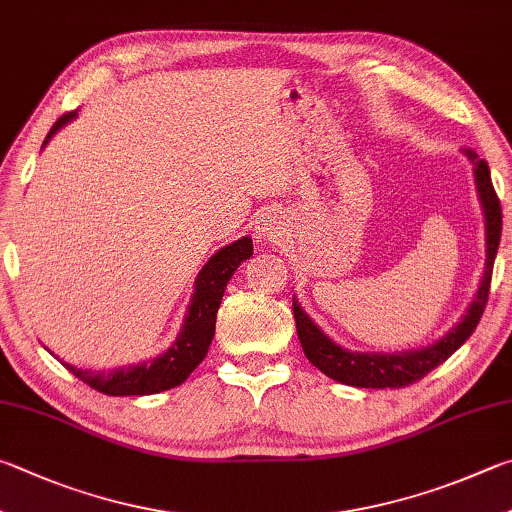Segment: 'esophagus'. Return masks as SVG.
Instances as JSON below:
<instances>
[{
	"label": "esophagus",
	"mask_w": 512,
	"mask_h": 512,
	"mask_svg": "<svg viewBox=\"0 0 512 512\" xmlns=\"http://www.w3.org/2000/svg\"><path fill=\"white\" fill-rule=\"evenodd\" d=\"M257 237L259 239H266V241H275L282 237L284 232V224H282V217L275 215V212H268L262 219H259L257 224Z\"/></svg>",
	"instance_id": "obj_1"
}]
</instances>
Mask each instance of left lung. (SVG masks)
<instances>
[{
	"instance_id": "obj_1",
	"label": "left lung",
	"mask_w": 512,
	"mask_h": 512,
	"mask_svg": "<svg viewBox=\"0 0 512 512\" xmlns=\"http://www.w3.org/2000/svg\"><path fill=\"white\" fill-rule=\"evenodd\" d=\"M466 156L475 165V181L479 190V199L483 206V215H486V271H483L479 291L472 300L468 313L463 320L454 327L448 336L441 338L436 345L425 347L421 351H405V353H358L347 351L338 347L329 336L315 327L309 315H306L300 304L293 300V315L300 345L315 367L329 378L338 380L342 385L351 387H371V389H385V387H407L430 374L434 367L448 360L454 351H457L463 342H466L483 315V309L488 304L490 293V280H492V264H495V255L499 248L501 237V203L495 188L490 181L488 163L479 159L475 150H466Z\"/></svg>"
}]
</instances>
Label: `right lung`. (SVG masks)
Returning <instances> with one entry per match:
<instances>
[{
    "instance_id": "right-lung-1",
    "label": "right lung",
    "mask_w": 512,
    "mask_h": 512,
    "mask_svg": "<svg viewBox=\"0 0 512 512\" xmlns=\"http://www.w3.org/2000/svg\"><path fill=\"white\" fill-rule=\"evenodd\" d=\"M73 118H76V111H67V114L55 120L51 132L44 138V145L51 141V136L62 125H67ZM250 255H253V239L244 237L237 239L235 244L221 248L219 253L208 259V264L201 268L197 282H194L197 286H194V295L183 331L163 356L150 362H141V365H129L114 371L78 369L69 365V362H62V365L73 376L80 378L82 383H87L89 387H94L107 396L159 394L165 392V389L181 385L197 369L199 362L206 358L212 336H215L217 311L221 297H224L226 284L230 282L232 273L237 271V266L246 262Z\"/></svg>"
}]
</instances>
